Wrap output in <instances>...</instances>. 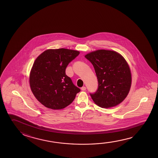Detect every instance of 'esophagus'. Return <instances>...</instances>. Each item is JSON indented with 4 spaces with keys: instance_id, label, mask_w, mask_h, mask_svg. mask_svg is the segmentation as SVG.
<instances>
[{
    "instance_id": "esophagus-1",
    "label": "esophagus",
    "mask_w": 158,
    "mask_h": 158,
    "mask_svg": "<svg viewBox=\"0 0 158 158\" xmlns=\"http://www.w3.org/2000/svg\"><path fill=\"white\" fill-rule=\"evenodd\" d=\"M81 90L85 91L86 89V88L85 86H83L82 88H81Z\"/></svg>"
}]
</instances>
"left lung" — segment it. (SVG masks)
I'll use <instances>...</instances> for the list:
<instances>
[{
  "label": "left lung",
  "mask_w": 158,
  "mask_h": 158,
  "mask_svg": "<svg viewBox=\"0 0 158 158\" xmlns=\"http://www.w3.org/2000/svg\"><path fill=\"white\" fill-rule=\"evenodd\" d=\"M93 65L98 88L90 93L94 102L102 108L116 106L127 97L131 86V73L124 58L117 52L100 49L85 56Z\"/></svg>",
  "instance_id": "obj_1"
}]
</instances>
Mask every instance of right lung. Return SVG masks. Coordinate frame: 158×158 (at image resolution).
<instances>
[{"instance_id":"1","label":"right lung","mask_w":158,"mask_h":158,"mask_svg":"<svg viewBox=\"0 0 158 158\" xmlns=\"http://www.w3.org/2000/svg\"><path fill=\"white\" fill-rule=\"evenodd\" d=\"M80 52L71 49H47L34 62L30 75L31 91L49 109L60 110L72 102L80 89L65 74L68 64Z\"/></svg>"}]
</instances>
